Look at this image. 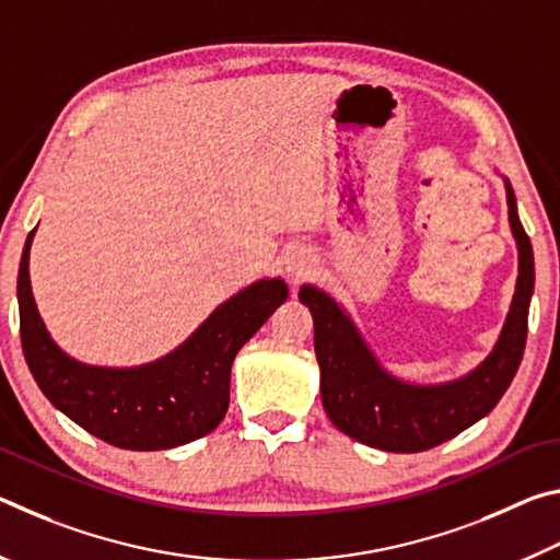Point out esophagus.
Returning a JSON list of instances; mask_svg holds the SVG:
<instances>
[{"mask_svg": "<svg viewBox=\"0 0 560 560\" xmlns=\"http://www.w3.org/2000/svg\"><path fill=\"white\" fill-rule=\"evenodd\" d=\"M281 267H283V273H287V277L296 283L314 273L316 257L306 249V246H291V249L283 252Z\"/></svg>", "mask_w": 560, "mask_h": 560, "instance_id": "34e87169", "label": "esophagus"}]
</instances>
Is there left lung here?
<instances>
[{
    "label": "left lung",
    "mask_w": 560,
    "mask_h": 560,
    "mask_svg": "<svg viewBox=\"0 0 560 560\" xmlns=\"http://www.w3.org/2000/svg\"><path fill=\"white\" fill-rule=\"evenodd\" d=\"M501 179L518 249V277L494 348L469 373L430 385L395 377L328 291L311 283L301 287L299 299L314 316L320 400L328 420L348 438L385 452L432 450L487 417L514 381L524 355L528 303L534 296V249L518 220L514 189L506 177Z\"/></svg>",
    "instance_id": "left-lung-1"
}]
</instances>
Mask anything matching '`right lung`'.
<instances>
[{
  "label": "right lung",
  "instance_id": "1",
  "mask_svg": "<svg viewBox=\"0 0 560 560\" xmlns=\"http://www.w3.org/2000/svg\"><path fill=\"white\" fill-rule=\"evenodd\" d=\"M30 232L19 264L22 348L56 410L120 450L155 452L200 440L224 420L240 348L289 299L283 279H259L220 303L192 336L145 365L106 368L71 358L46 330L30 279Z\"/></svg>",
  "mask_w": 560,
  "mask_h": 560
}]
</instances>
